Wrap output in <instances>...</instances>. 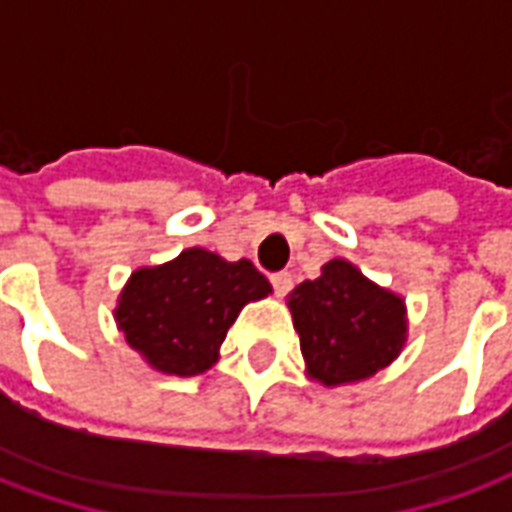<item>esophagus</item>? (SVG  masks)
Masks as SVG:
<instances>
[{
    "label": "esophagus",
    "mask_w": 512,
    "mask_h": 512,
    "mask_svg": "<svg viewBox=\"0 0 512 512\" xmlns=\"http://www.w3.org/2000/svg\"><path fill=\"white\" fill-rule=\"evenodd\" d=\"M271 285H274L277 296H285L293 288V277H290L288 271H279V274H271Z\"/></svg>",
    "instance_id": "34e87169"
}]
</instances>
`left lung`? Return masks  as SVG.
<instances>
[{"mask_svg": "<svg viewBox=\"0 0 512 512\" xmlns=\"http://www.w3.org/2000/svg\"><path fill=\"white\" fill-rule=\"evenodd\" d=\"M288 310L299 332L304 373L321 386L367 381L406 348V299L343 257L321 266L318 279L296 285Z\"/></svg>", "mask_w": 512, "mask_h": 512, "instance_id": "1", "label": "left lung"}]
</instances>
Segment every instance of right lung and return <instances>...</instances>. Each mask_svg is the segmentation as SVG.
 <instances>
[{
	"label": "right lung",
	"mask_w": 512,
	"mask_h": 512,
	"mask_svg": "<svg viewBox=\"0 0 512 512\" xmlns=\"http://www.w3.org/2000/svg\"><path fill=\"white\" fill-rule=\"evenodd\" d=\"M268 282L249 260H224L202 246L161 266H142L120 290L115 323L126 343L164 376H200L219 362L227 329Z\"/></svg>",
	"instance_id": "add662e5"
}]
</instances>
